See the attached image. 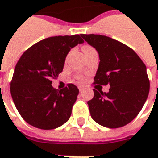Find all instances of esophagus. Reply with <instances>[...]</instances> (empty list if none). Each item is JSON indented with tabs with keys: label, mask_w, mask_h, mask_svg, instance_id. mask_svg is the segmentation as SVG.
I'll use <instances>...</instances> for the list:
<instances>
[{
	"label": "esophagus",
	"mask_w": 158,
	"mask_h": 158,
	"mask_svg": "<svg viewBox=\"0 0 158 158\" xmlns=\"http://www.w3.org/2000/svg\"><path fill=\"white\" fill-rule=\"evenodd\" d=\"M78 87H79V91H80V92H81L82 90H84V89H85V86H84V85H79Z\"/></svg>",
	"instance_id": "34e87169"
}]
</instances>
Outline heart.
Returning a JSON list of instances; mask_svg holds the SVG:
<instances>
[{
  "mask_svg": "<svg viewBox=\"0 0 158 158\" xmlns=\"http://www.w3.org/2000/svg\"><path fill=\"white\" fill-rule=\"evenodd\" d=\"M82 50H83V52H89V51H93V50H94L93 47L89 46V45H84L83 48H82Z\"/></svg>",
  "mask_w": 158,
  "mask_h": 158,
  "instance_id": "heart-1",
  "label": "heart"
}]
</instances>
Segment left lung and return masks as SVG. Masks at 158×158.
Instances as JSON below:
<instances>
[{
	"label": "left lung",
	"mask_w": 158,
	"mask_h": 158,
	"mask_svg": "<svg viewBox=\"0 0 158 158\" xmlns=\"http://www.w3.org/2000/svg\"><path fill=\"white\" fill-rule=\"evenodd\" d=\"M99 53L96 84L109 85L108 93L94 89L87 102L93 120L103 127L127 125L143 108L150 92L146 65L131 48L106 35L81 34Z\"/></svg>",
	"instance_id": "obj_1"
}]
</instances>
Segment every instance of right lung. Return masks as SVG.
<instances>
[{
    "instance_id": "add662e5",
    "label": "right lung",
    "mask_w": 158,
    "mask_h": 158,
    "mask_svg": "<svg viewBox=\"0 0 158 158\" xmlns=\"http://www.w3.org/2000/svg\"><path fill=\"white\" fill-rule=\"evenodd\" d=\"M83 43L79 35L52 36L30 47L20 57L10 93L26 123L41 129H54L68 121L79 89L73 84L54 89L52 80L63 71L71 49Z\"/></svg>"
}]
</instances>
